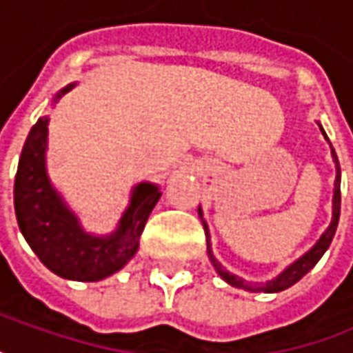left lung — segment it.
Wrapping results in <instances>:
<instances>
[{"instance_id":"8db88e82","label":"left lung","mask_w":353,"mask_h":353,"mask_svg":"<svg viewBox=\"0 0 353 353\" xmlns=\"http://www.w3.org/2000/svg\"><path fill=\"white\" fill-rule=\"evenodd\" d=\"M324 132V129H322ZM324 137H326V132H324ZM327 139V137H326ZM332 157H334V163H336V183H334V216H332V224L327 226V230L322 234V238L314 244V248L306 252V254L302 256V258H298L294 264H290L284 272L280 274L278 278H274L270 282H266V284H250V282H244L242 278H238L234 274H230L224 266H222L221 262L214 258L212 254V250H210V240H208V228H206V222L203 221L204 226V234H206V250H208V258H210V262H212V266L216 268V272L221 274L222 280H226L230 286H236V288H242V290H248V292H282L286 290V288H290L292 284H296L300 278H304L306 274L318 264V260L324 256V252L327 250V246L332 244V238L336 234V228H338V221H340V203H342V194H340V163H338V157H336V152L332 149ZM199 216L203 219V212L199 210Z\"/></svg>"}]
</instances>
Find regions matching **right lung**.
Here are the masks:
<instances>
[{
    "mask_svg": "<svg viewBox=\"0 0 353 353\" xmlns=\"http://www.w3.org/2000/svg\"><path fill=\"white\" fill-rule=\"evenodd\" d=\"M71 89L73 85L65 87L57 99ZM47 123L49 119L43 117L31 127L19 157L13 188L17 224L31 250L51 272L67 280L97 282L121 270L134 256L161 192L150 183H141L132 190L131 206L123 214L117 232L107 238L83 232L75 214L47 179Z\"/></svg>",
    "mask_w": 353,
    "mask_h": 353,
    "instance_id": "right-lung-1",
    "label": "right lung"
}]
</instances>
